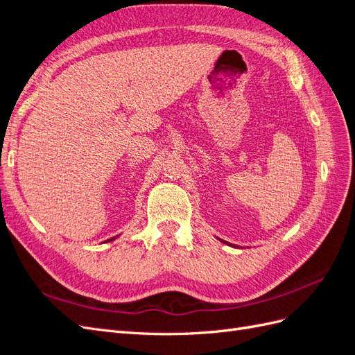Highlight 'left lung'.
<instances>
[{
	"label": "left lung",
	"instance_id": "left-lung-1",
	"mask_svg": "<svg viewBox=\"0 0 355 355\" xmlns=\"http://www.w3.org/2000/svg\"><path fill=\"white\" fill-rule=\"evenodd\" d=\"M220 241H222V243H225V244H230V243H227V241H223V240H220ZM230 245H231V244H230Z\"/></svg>",
	"mask_w": 355,
	"mask_h": 355
}]
</instances>
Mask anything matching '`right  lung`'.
<instances>
[{
  "mask_svg": "<svg viewBox=\"0 0 355 355\" xmlns=\"http://www.w3.org/2000/svg\"><path fill=\"white\" fill-rule=\"evenodd\" d=\"M112 240H115V237H112V239H110V240H106V241H112Z\"/></svg>",
  "mask_w": 355,
  "mask_h": 355,
  "instance_id": "right-lung-1",
  "label": "right lung"
}]
</instances>
